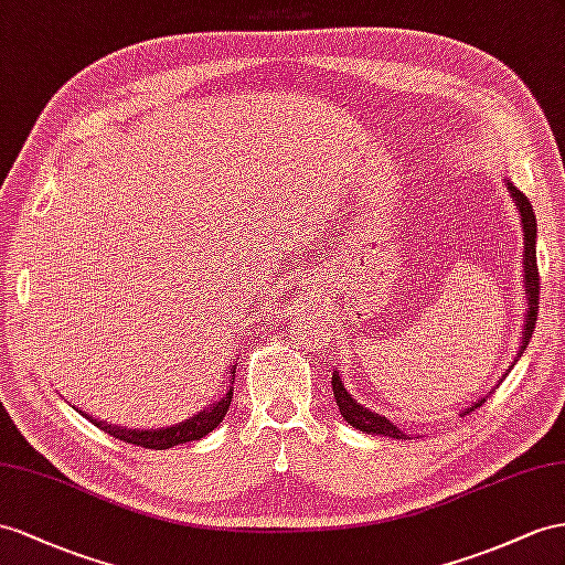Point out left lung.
Returning a JSON list of instances; mask_svg holds the SVG:
<instances>
[{
	"label": "left lung",
	"mask_w": 565,
	"mask_h": 565,
	"mask_svg": "<svg viewBox=\"0 0 565 565\" xmlns=\"http://www.w3.org/2000/svg\"><path fill=\"white\" fill-rule=\"evenodd\" d=\"M505 181V191L511 193L513 202H515V210L520 214V226H523V281H525V317H523V337H520V345L515 351V358L513 363L509 365V370H505V374H509L513 370V365L520 360V355L525 353L527 343H530V337L534 331V322H537V308H540V271H537V220H534V212H532V205L530 200L518 191V188L509 181ZM503 374V377H505ZM501 377V380H503ZM499 380V382H501ZM331 386H334V398H337V406L341 411V417L345 423H349L351 427L365 431V434H374V437H392V439H408L406 431H401L394 423H388L384 415L380 413H372L370 408L360 406V403L353 398V394L349 392V388L343 386V380L339 370L334 367V372H331ZM491 394V392H489ZM487 396L477 398L472 406H468L466 411L460 413L468 415L472 413L475 408H480L484 403Z\"/></svg>",
	"instance_id": "1"
}]
</instances>
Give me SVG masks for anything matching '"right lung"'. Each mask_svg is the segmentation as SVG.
<instances>
[{"mask_svg": "<svg viewBox=\"0 0 565 565\" xmlns=\"http://www.w3.org/2000/svg\"><path fill=\"white\" fill-rule=\"evenodd\" d=\"M228 386H226V394L210 403L202 411H198L193 417H188L183 423L177 425H169V427H159V429H128V427H119V425H107L105 420H99V417H93L88 413H83L88 420L99 427L103 431L111 434V437H117L126 444H136L142 448H154V451H162V448H171V446H179V444H188V441H198L210 434L216 425L224 420V415L231 406V396H234V377H236V365L228 367ZM78 411V408H76Z\"/></svg>", "mask_w": 565, "mask_h": 565, "instance_id": "add662e5", "label": "right lung"}]
</instances>
